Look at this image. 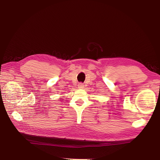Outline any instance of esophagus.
<instances>
[{
    "label": "esophagus",
    "instance_id": "34e87169",
    "mask_svg": "<svg viewBox=\"0 0 160 160\" xmlns=\"http://www.w3.org/2000/svg\"><path fill=\"white\" fill-rule=\"evenodd\" d=\"M78 87L80 89H82V88H83V87H84V85H83L82 83H79L78 85Z\"/></svg>",
    "mask_w": 160,
    "mask_h": 160
}]
</instances>
